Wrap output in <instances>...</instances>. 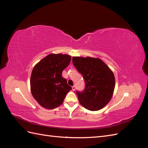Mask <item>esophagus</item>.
<instances>
[{
	"label": "esophagus",
	"instance_id": "obj_1",
	"mask_svg": "<svg viewBox=\"0 0 148 148\" xmlns=\"http://www.w3.org/2000/svg\"><path fill=\"white\" fill-rule=\"evenodd\" d=\"M75 88H76V86L74 85V86H72V90H73V91H75Z\"/></svg>",
	"mask_w": 148,
	"mask_h": 148
}]
</instances>
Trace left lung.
Returning <instances> with one entry per match:
<instances>
[{
    "mask_svg": "<svg viewBox=\"0 0 148 148\" xmlns=\"http://www.w3.org/2000/svg\"><path fill=\"white\" fill-rule=\"evenodd\" d=\"M72 61L85 83L83 91L76 92L79 103L89 110L102 109L114 92L115 77L112 71L99 59L74 57Z\"/></svg>",
    "mask_w": 148,
    "mask_h": 148,
    "instance_id": "8db88e82",
    "label": "left lung"
}]
</instances>
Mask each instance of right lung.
Listing matches in <instances>:
<instances>
[{"label":"right lung","instance_id":"right-lung-1","mask_svg":"<svg viewBox=\"0 0 148 148\" xmlns=\"http://www.w3.org/2000/svg\"><path fill=\"white\" fill-rule=\"evenodd\" d=\"M71 56L49 54L36 65L31 75L30 86L33 97L42 107L53 109L63 103L71 87L62 77Z\"/></svg>","mask_w":148,"mask_h":148}]
</instances>
